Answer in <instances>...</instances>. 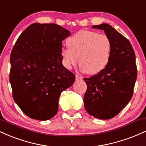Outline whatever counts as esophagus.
<instances>
[{
  "instance_id": "34e87169",
  "label": "esophagus",
  "mask_w": 146,
  "mask_h": 146,
  "mask_svg": "<svg viewBox=\"0 0 146 146\" xmlns=\"http://www.w3.org/2000/svg\"><path fill=\"white\" fill-rule=\"evenodd\" d=\"M75 79H76V80H82L83 79V77L82 76V75H75Z\"/></svg>"
}]
</instances>
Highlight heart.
Wrapping results in <instances>:
<instances>
[{
	"mask_svg": "<svg viewBox=\"0 0 146 146\" xmlns=\"http://www.w3.org/2000/svg\"><path fill=\"white\" fill-rule=\"evenodd\" d=\"M68 48L61 51L63 64L68 69L79 62L85 73L95 75L108 65L111 53L110 40L105 34L88 30H81L68 38Z\"/></svg>",
	"mask_w": 146,
	"mask_h": 146,
	"instance_id": "1",
	"label": "heart"
}]
</instances>
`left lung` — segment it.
<instances>
[{
	"label": "left lung",
	"instance_id": "1",
	"mask_svg": "<svg viewBox=\"0 0 146 146\" xmlns=\"http://www.w3.org/2000/svg\"><path fill=\"white\" fill-rule=\"evenodd\" d=\"M104 31L111 42L108 65L103 71L84 79L87 85L84 102L89 115L100 119L114 117L128 104L137 77L135 53L127 38L110 25H94Z\"/></svg>",
	"mask_w": 146,
	"mask_h": 146
}]
</instances>
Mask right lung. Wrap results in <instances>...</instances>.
Segmentation results:
<instances>
[{
	"label": "right lung",
	"mask_w": 146,
	"mask_h": 146,
	"mask_svg": "<svg viewBox=\"0 0 146 146\" xmlns=\"http://www.w3.org/2000/svg\"><path fill=\"white\" fill-rule=\"evenodd\" d=\"M68 30L56 24L33 23L21 33L10 56L13 98L25 115L45 121L58 113L62 92L75 76L62 65V41Z\"/></svg>",
	"instance_id": "1"
}]
</instances>
